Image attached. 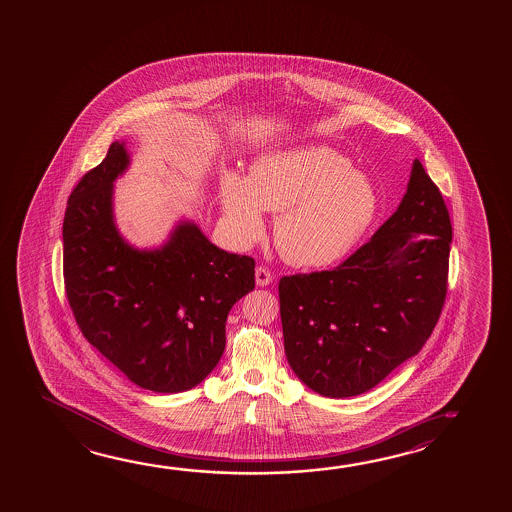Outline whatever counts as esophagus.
Instances as JSON below:
<instances>
[{
  "mask_svg": "<svg viewBox=\"0 0 512 512\" xmlns=\"http://www.w3.org/2000/svg\"><path fill=\"white\" fill-rule=\"evenodd\" d=\"M255 282H257L259 287H266V285L271 284L273 282L271 271L268 268H264V266H259V268L255 269Z\"/></svg>",
  "mask_w": 512,
  "mask_h": 512,
  "instance_id": "obj_1",
  "label": "esophagus"
}]
</instances>
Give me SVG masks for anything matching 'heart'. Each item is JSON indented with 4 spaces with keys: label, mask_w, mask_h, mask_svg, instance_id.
Masks as SVG:
<instances>
[{
    "label": "heart",
    "mask_w": 512,
    "mask_h": 512,
    "mask_svg": "<svg viewBox=\"0 0 512 512\" xmlns=\"http://www.w3.org/2000/svg\"><path fill=\"white\" fill-rule=\"evenodd\" d=\"M221 207L235 243L252 246L264 234L262 210L277 214L273 239L289 264L323 268L361 241L378 212L368 176L327 146L275 151L253 162L248 178L221 180Z\"/></svg>",
    "instance_id": "obj_1"
}]
</instances>
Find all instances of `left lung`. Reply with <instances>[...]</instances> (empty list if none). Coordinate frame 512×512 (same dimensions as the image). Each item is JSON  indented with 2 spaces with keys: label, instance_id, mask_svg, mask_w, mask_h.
<instances>
[{
  "label": "left lung",
  "instance_id": "obj_1",
  "mask_svg": "<svg viewBox=\"0 0 512 512\" xmlns=\"http://www.w3.org/2000/svg\"><path fill=\"white\" fill-rule=\"evenodd\" d=\"M452 223L418 159L391 218L330 271L280 278L284 348L296 377L328 398L380 384L427 343L448 287Z\"/></svg>",
  "mask_w": 512,
  "mask_h": 512
}]
</instances>
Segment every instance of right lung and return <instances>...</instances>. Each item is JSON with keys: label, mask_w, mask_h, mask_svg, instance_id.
<instances>
[{"label": "right lung", "mask_w": 512, "mask_h": 512, "mask_svg": "<svg viewBox=\"0 0 512 512\" xmlns=\"http://www.w3.org/2000/svg\"><path fill=\"white\" fill-rule=\"evenodd\" d=\"M125 143L69 196L62 225L64 284L85 339L135 386L155 393L193 389L225 352L230 309L255 287V260L210 243L180 221L168 243L137 250L114 223V182Z\"/></svg>", "instance_id": "obj_1"}]
</instances>
